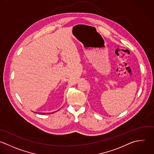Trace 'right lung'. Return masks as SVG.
I'll list each match as a JSON object with an SVG mask.
<instances>
[{
    "label": "right lung",
    "mask_w": 154,
    "mask_h": 154,
    "mask_svg": "<svg viewBox=\"0 0 154 154\" xmlns=\"http://www.w3.org/2000/svg\"><path fill=\"white\" fill-rule=\"evenodd\" d=\"M38 113L39 114V113ZM41 113V114H42V115H43V114H45V113ZM46 114H49V113H46Z\"/></svg>",
    "instance_id": "add662e5"
}]
</instances>
